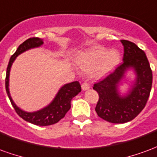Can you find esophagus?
<instances>
[{"mask_svg": "<svg viewBox=\"0 0 157 157\" xmlns=\"http://www.w3.org/2000/svg\"><path fill=\"white\" fill-rule=\"evenodd\" d=\"M82 89L83 91H86V90L90 89V85H89L88 83H86V82H84L82 85Z\"/></svg>", "mask_w": 157, "mask_h": 157, "instance_id": "1", "label": "esophagus"}]
</instances>
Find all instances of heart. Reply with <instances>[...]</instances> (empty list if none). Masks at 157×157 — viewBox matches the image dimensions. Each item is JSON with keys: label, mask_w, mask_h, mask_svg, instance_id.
Masks as SVG:
<instances>
[{"label": "heart", "mask_w": 157, "mask_h": 157, "mask_svg": "<svg viewBox=\"0 0 157 157\" xmlns=\"http://www.w3.org/2000/svg\"><path fill=\"white\" fill-rule=\"evenodd\" d=\"M121 56L118 50L95 46L86 51L80 52L75 57V63L81 71L89 74L93 71L96 78H103L118 66Z\"/></svg>", "instance_id": "heart-1"}]
</instances>
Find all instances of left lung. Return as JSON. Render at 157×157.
I'll return each instance as SVG.
<instances>
[{
    "label": "left lung",
    "mask_w": 157,
    "mask_h": 157,
    "mask_svg": "<svg viewBox=\"0 0 157 157\" xmlns=\"http://www.w3.org/2000/svg\"><path fill=\"white\" fill-rule=\"evenodd\" d=\"M121 43L124 51L123 63L93 86L99 95L95 109L98 115L113 124L127 123L138 115L147 102L152 85V71L145 52L130 41L121 40ZM129 69L134 71L135 82L121 95L118 87Z\"/></svg>",
    "instance_id": "obj_1"
}]
</instances>
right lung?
<instances>
[{
	"mask_svg": "<svg viewBox=\"0 0 157 157\" xmlns=\"http://www.w3.org/2000/svg\"><path fill=\"white\" fill-rule=\"evenodd\" d=\"M43 44L44 41L42 39L30 38L23 42L22 44L19 45V47L17 48L16 52L9 60L8 66L6 69V90L9 99L12 102V105L13 106L17 113L21 118H23L25 121L29 122L33 124L39 125V126H48V125L56 124L57 122L59 121L61 118L65 117V113L70 110L72 98L82 91V87L78 82H73L62 86L57 92V94L55 95V98L52 100V102L48 106L35 112H26L17 107L14 101L12 100L9 91L10 71L16 58L19 55H21L22 53L29 49L40 47Z\"/></svg>",
	"mask_w": 157,
	"mask_h": 157,
	"instance_id": "right-lung-1",
	"label": "right lung"
}]
</instances>
